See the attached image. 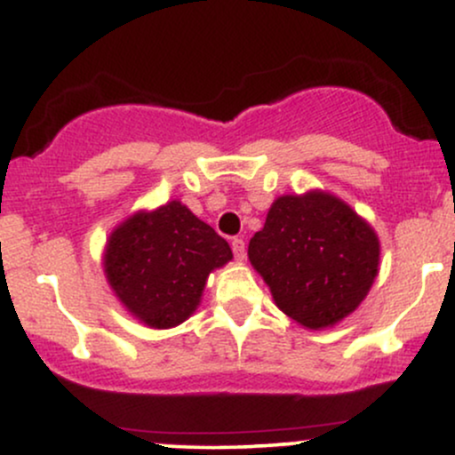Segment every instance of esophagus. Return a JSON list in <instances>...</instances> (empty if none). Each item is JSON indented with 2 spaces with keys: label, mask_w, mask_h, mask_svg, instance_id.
Masks as SVG:
<instances>
[{
  "label": "esophagus",
  "mask_w": 455,
  "mask_h": 455,
  "mask_svg": "<svg viewBox=\"0 0 455 455\" xmlns=\"http://www.w3.org/2000/svg\"><path fill=\"white\" fill-rule=\"evenodd\" d=\"M231 248H233L235 259H237V260H243L245 259V243H243L242 237H235L233 242H231Z\"/></svg>",
  "instance_id": "esophagus-1"
}]
</instances>
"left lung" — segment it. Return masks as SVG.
<instances>
[{
    "label": "left lung",
    "mask_w": 455,
    "mask_h": 455,
    "mask_svg": "<svg viewBox=\"0 0 455 455\" xmlns=\"http://www.w3.org/2000/svg\"><path fill=\"white\" fill-rule=\"evenodd\" d=\"M248 259L275 306L306 329H327L353 315L379 275L374 228L348 203L323 190L271 203Z\"/></svg>",
    "instance_id": "1"
}]
</instances>
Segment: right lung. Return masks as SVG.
Returning a JSON list of instances; mask_svg holds the SVG:
<instances>
[{"mask_svg":"<svg viewBox=\"0 0 455 455\" xmlns=\"http://www.w3.org/2000/svg\"><path fill=\"white\" fill-rule=\"evenodd\" d=\"M231 259L227 239L181 201H169L117 224L102 267L130 315L151 329H171L195 315L210 274Z\"/></svg>","mask_w":455,"mask_h":455,"instance_id":"right-lung-1","label":"right lung"}]
</instances>
